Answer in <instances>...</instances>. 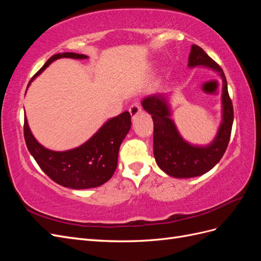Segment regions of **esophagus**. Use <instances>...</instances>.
Instances as JSON below:
<instances>
[{
    "label": "esophagus",
    "instance_id": "34e87169",
    "mask_svg": "<svg viewBox=\"0 0 261 261\" xmlns=\"http://www.w3.org/2000/svg\"><path fill=\"white\" fill-rule=\"evenodd\" d=\"M129 113L133 120H135L137 117V115H139L141 113V108L139 106V103H134L130 108H129Z\"/></svg>",
    "mask_w": 261,
    "mask_h": 261
}]
</instances>
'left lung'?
Returning a JSON list of instances; mask_svg holds the SVG:
<instances>
[{
	"label": "left lung",
	"instance_id": "8db88e82",
	"mask_svg": "<svg viewBox=\"0 0 261 261\" xmlns=\"http://www.w3.org/2000/svg\"><path fill=\"white\" fill-rule=\"evenodd\" d=\"M202 66L216 72L222 80V120L217 135L206 146L193 145L180 136L171 118L169 93L146 97L141 105L153 121V154L155 162L165 174L175 178L200 176L210 171L223 156L230 141L233 125V106L227 92L226 78L217 63L200 46L193 44L188 67Z\"/></svg>",
	"mask_w": 261,
	"mask_h": 261
}]
</instances>
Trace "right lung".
<instances>
[{"label":"right lung","mask_w":261,"mask_h":261,"mask_svg":"<svg viewBox=\"0 0 261 261\" xmlns=\"http://www.w3.org/2000/svg\"><path fill=\"white\" fill-rule=\"evenodd\" d=\"M62 58L88 59L85 54L73 52L54 54L33 77L28 87L52 62ZM130 114L125 111L108 120L86 143L65 151H54L38 143L29 128L27 117L23 136L30 154L55 183L72 189H88L101 186L114 174L118 149L130 129Z\"/></svg>","instance_id":"obj_1"}]
</instances>
